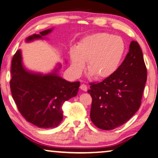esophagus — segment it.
I'll use <instances>...</instances> for the list:
<instances>
[{"label":"esophagus","instance_id":"34e87169","mask_svg":"<svg viewBox=\"0 0 158 158\" xmlns=\"http://www.w3.org/2000/svg\"><path fill=\"white\" fill-rule=\"evenodd\" d=\"M87 85H85V84H81V85H80V89L81 90H84V91H87Z\"/></svg>","mask_w":158,"mask_h":158}]
</instances>
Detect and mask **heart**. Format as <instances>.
<instances>
[{
    "label": "heart",
    "mask_w": 158,
    "mask_h": 158,
    "mask_svg": "<svg viewBox=\"0 0 158 158\" xmlns=\"http://www.w3.org/2000/svg\"><path fill=\"white\" fill-rule=\"evenodd\" d=\"M125 50L124 42L118 36L107 33L89 35L70 49L72 69L76 75H80L88 61V71L95 78H108L118 68Z\"/></svg>",
    "instance_id": "b5f03b06"
}]
</instances>
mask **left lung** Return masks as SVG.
<instances>
[{
    "instance_id": "8db88e82",
    "label": "left lung",
    "mask_w": 158,
    "mask_h": 158,
    "mask_svg": "<svg viewBox=\"0 0 158 158\" xmlns=\"http://www.w3.org/2000/svg\"><path fill=\"white\" fill-rule=\"evenodd\" d=\"M147 69L139 44L132 41L129 52L116 71L100 83H90V119L102 130L125 123L141 105Z\"/></svg>"
}]
</instances>
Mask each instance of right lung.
<instances>
[{
	"label": "right lung",
	"mask_w": 158,
	"mask_h": 158,
	"mask_svg": "<svg viewBox=\"0 0 158 158\" xmlns=\"http://www.w3.org/2000/svg\"><path fill=\"white\" fill-rule=\"evenodd\" d=\"M53 28L33 34L26 39L27 42L44 39ZM58 68L49 74L28 71L23 65L20 49L12 58L10 89L19 111L26 121L40 128L56 127L63 118L64 102L76 96L79 81L69 82L58 75Z\"/></svg>",
	"instance_id": "obj_1"
}]
</instances>
